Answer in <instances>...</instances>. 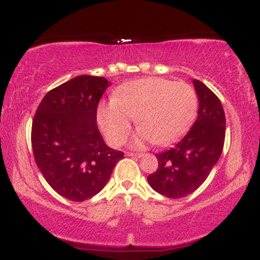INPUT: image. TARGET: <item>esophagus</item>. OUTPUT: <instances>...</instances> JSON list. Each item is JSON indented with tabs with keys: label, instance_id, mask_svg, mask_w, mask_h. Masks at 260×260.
Instances as JSON below:
<instances>
[{
	"label": "esophagus",
	"instance_id": "obj_1",
	"mask_svg": "<svg viewBox=\"0 0 260 260\" xmlns=\"http://www.w3.org/2000/svg\"><path fill=\"white\" fill-rule=\"evenodd\" d=\"M127 156H132V157H143L142 153H127Z\"/></svg>",
	"mask_w": 260,
	"mask_h": 260
}]
</instances>
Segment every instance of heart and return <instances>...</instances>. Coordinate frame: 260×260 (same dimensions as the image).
Segmentation results:
<instances>
[{
	"label": "heart",
	"mask_w": 260,
	"mask_h": 260,
	"mask_svg": "<svg viewBox=\"0 0 260 260\" xmlns=\"http://www.w3.org/2000/svg\"><path fill=\"white\" fill-rule=\"evenodd\" d=\"M197 110L198 98L189 84L151 77L122 85L115 99L100 103L98 121L107 140L120 145L138 116L142 127L134 134L133 147L142 148L151 142L166 145L187 132Z\"/></svg>",
	"instance_id": "1"
}]
</instances>
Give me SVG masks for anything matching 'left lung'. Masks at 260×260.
I'll return each mask as SVG.
<instances>
[{"label":"left lung","mask_w":260,"mask_h":260,"mask_svg":"<svg viewBox=\"0 0 260 260\" xmlns=\"http://www.w3.org/2000/svg\"><path fill=\"white\" fill-rule=\"evenodd\" d=\"M199 99L198 117L174 148L157 154V170L148 176L154 190L168 198H183L207 180L222 153L225 112L219 98L201 80H193Z\"/></svg>","instance_id":"obj_1"}]
</instances>
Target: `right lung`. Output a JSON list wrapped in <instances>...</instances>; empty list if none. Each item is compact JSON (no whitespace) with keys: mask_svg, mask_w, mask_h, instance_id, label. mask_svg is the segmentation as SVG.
<instances>
[{"mask_svg":"<svg viewBox=\"0 0 260 260\" xmlns=\"http://www.w3.org/2000/svg\"><path fill=\"white\" fill-rule=\"evenodd\" d=\"M110 85L104 77H76L47 92L35 112V162L52 189L70 201L98 194L124 155L107 147L96 124L98 105Z\"/></svg>","mask_w":260,"mask_h":260,"instance_id":"add662e5","label":"right lung"}]
</instances>
